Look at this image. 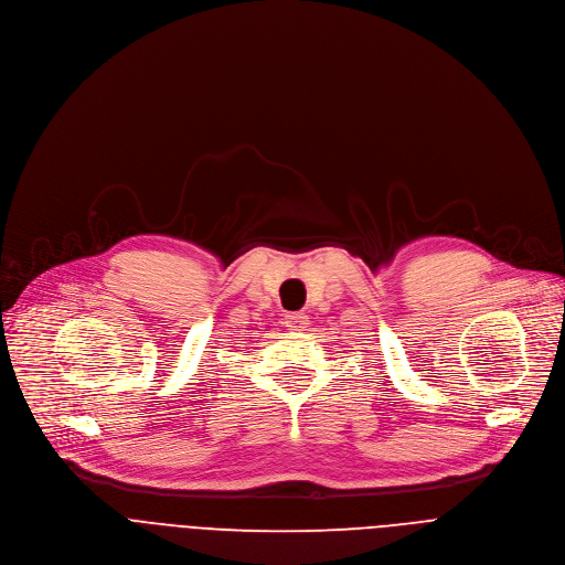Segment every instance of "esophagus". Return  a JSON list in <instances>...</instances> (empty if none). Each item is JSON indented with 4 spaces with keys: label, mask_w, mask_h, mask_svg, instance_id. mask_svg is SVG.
Wrapping results in <instances>:
<instances>
[{
    "label": "esophagus",
    "mask_w": 565,
    "mask_h": 565,
    "mask_svg": "<svg viewBox=\"0 0 565 565\" xmlns=\"http://www.w3.org/2000/svg\"><path fill=\"white\" fill-rule=\"evenodd\" d=\"M281 322H284V327L299 331V329H305V327H307L309 318H307L305 313H286V316L281 318Z\"/></svg>",
    "instance_id": "1"
}]
</instances>
